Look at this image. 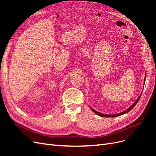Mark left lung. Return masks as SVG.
<instances>
[{
    "label": "left lung",
    "mask_w": 156,
    "mask_h": 156,
    "mask_svg": "<svg viewBox=\"0 0 156 156\" xmlns=\"http://www.w3.org/2000/svg\"><path fill=\"white\" fill-rule=\"evenodd\" d=\"M145 80H146V77H145V78H144V83H145ZM141 94H140V95L139 96V98H137V100H136L134 102L133 104L130 107H129V108H127V109H126V111H123V112H120V113H118V114H116V115H105V114H102V113H100V112H99L95 111L94 109H93L92 108H91V109L92 110L93 112L96 113L97 115H98L99 116H101V117H116V116H120V115H124V114H125V113H127V112H128L129 111H130L132 109V108H133L135 106V105L136 104V103H137V102L139 101V99H140V98Z\"/></svg>",
    "instance_id": "left-lung-1"
}]
</instances>
